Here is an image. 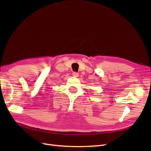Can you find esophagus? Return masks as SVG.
I'll list each match as a JSON object with an SVG mask.
<instances>
[{
    "instance_id": "1",
    "label": "esophagus",
    "mask_w": 151,
    "mask_h": 151,
    "mask_svg": "<svg viewBox=\"0 0 151 151\" xmlns=\"http://www.w3.org/2000/svg\"><path fill=\"white\" fill-rule=\"evenodd\" d=\"M72 75H73V76L76 77L79 76V74H78V73H77V72H73V73H72Z\"/></svg>"
}]
</instances>
